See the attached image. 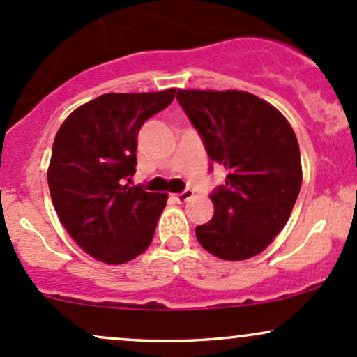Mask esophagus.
I'll return each instance as SVG.
<instances>
[{
    "label": "esophagus",
    "instance_id": "esophagus-1",
    "mask_svg": "<svg viewBox=\"0 0 357 357\" xmlns=\"http://www.w3.org/2000/svg\"><path fill=\"white\" fill-rule=\"evenodd\" d=\"M191 197H193V191H191V190H185V191H183V193L176 195L174 198L178 199L179 203H183V202H188V199H190Z\"/></svg>",
    "mask_w": 357,
    "mask_h": 357
}]
</instances>
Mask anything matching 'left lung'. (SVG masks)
I'll return each instance as SVG.
<instances>
[{"label":"left lung","mask_w":357,"mask_h":357,"mask_svg":"<svg viewBox=\"0 0 357 357\" xmlns=\"http://www.w3.org/2000/svg\"><path fill=\"white\" fill-rule=\"evenodd\" d=\"M176 98L211 162L227 169L225 185L210 195L213 218L197 227L198 242L220 259H249L283 230L298 198L295 132L276 108L250 93L178 89Z\"/></svg>","instance_id":"obj_1"}]
</instances>
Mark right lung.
<instances>
[{
	"mask_svg": "<svg viewBox=\"0 0 357 357\" xmlns=\"http://www.w3.org/2000/svg\"><path fill=\"white\" fill-rule=\"evenodd\" d=\"M174 93L101 95L59 128L47 172L54 208L76 244L98 261L123 264L151 245L167 195L125 183L135 174L140 128L169 107Z\"/></svg>",
	"mask_w": 357,
	"mask_h": 357,
	"instance_id": "right-lung-1",
	"label": "right lung"
}]
</instances>
